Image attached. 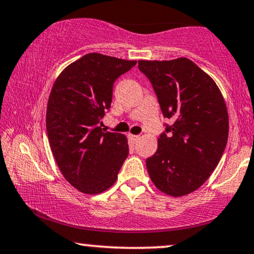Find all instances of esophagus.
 Segmentation results:
<instances>
[{
	"instance_id": "1",
	"label": "esophagus",
	"mask_w": 254,
	"mask_h": 254,
	"mask_svg": "<svg viewBox=\"0 0 254 254\" xmlns=\"http://www.w3.org/2000/svg\"><path fill=\"white\" fill-rule=\"evenodd\" d=\"M128 136H129V139H130L131 141H134V142H137V141L140 140V135H134V134H129V135H128Z\"/></svg>"
}]
</instances>
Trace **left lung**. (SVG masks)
I'll list each match as a JSON object with an SVG mask.
<instances>
[{
  "instance_id": "8db88e82",
  "label": "left lung",
  "mask_w": 254,
  "mask_h": 254,
  "mask_svg": "<svg viewBox=\"0 0 254 254\" xmlns=\"http://www.w3.org/2000/svg\"><path fill=\"white\" fill-rule=\"evenodd\" d=\"M164 118L156 153L146 160L150 180L167 195L195 191L218 164L229 136V115L218 86L188 58L139 61Z\"/></svg>"
}]
</instances>
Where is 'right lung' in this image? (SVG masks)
Returning <instances> with one entry per match:
<instances>
[{
    "label": "right lung",
    "instance_id": "right-lung-1",
    "mask_svg": "<svg viewBox=\"0 0 254 254\" xmlns=\"http://www.w3.org/2000/svg\"><path fill=\"white\" fill-rule=\"evenodd\" d=\"M135 64L87 54L56 79L47 108L49 142L63 176L79 191L107 190L127 159V137L103 131L99 124L111 107L114 81Z\"/></svg>",
    "mask_w": 254,
    "mask_h": 254
}]
</instances>
